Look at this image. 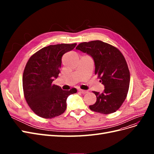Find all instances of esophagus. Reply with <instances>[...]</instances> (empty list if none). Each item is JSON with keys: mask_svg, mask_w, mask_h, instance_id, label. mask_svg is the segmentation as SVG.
I'll use <instances>...</instances> for the list:
<instances>
[{"mask_svg": "<svg viewBox=\"0 0 154 154\" xmlns=\"http://www.w3.org/2000/svg\"><path fill=\"white\" fill-rule=\"evenodd\" d=\"M79 91H80L81 93H82V94H86V93L88 92L87 91H85V90H82V89H79Z\"/></svg>", "mask_w": 154, "mask_h": 154, "instance_id": "1", "label": "esophagus"}]
</instances>
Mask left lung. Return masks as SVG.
Instances as JSON below:
<instances>
[{
  "instance_id": "8db88e82",
  "label": "left lung",
  "mask_w": 154,
  "mask_h": 154,
  "mask_svg": "<svg viewBox=\"0 0 154 154\" xmlns=\"http://www.w3.org/2000/svg\"><path fill=\"white\" fill-rule=\"evenodd\" d=\"M76 49L92 58L95 74L105 87L101 94L93 91L97 100L89 106L90 109L104 114L114 112L124 102L130 85V72L123 55L116 48L100 40L81 43Z\"/></svg>"
}]
</instances>
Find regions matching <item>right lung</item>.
Wrapping results in <instances>:
<instances>
[{
	"instance_id": "add662e5",
	"label": "right lung",
	"mask_w": 154,
	"mask_h": 154,
	"mask_svg": "<svg viewBox=\"0 0 154 154\" xmlns=\"http://www.w3.org/2000/svg\"><path fill=\"white\" fill-rule=\"evenodd\" d=\"M76 45L47 46L32 55L26 64L22 76L24 97L31 110L41 118L50 119L63 114L68 96L77 92L75 88L63 91L53 83L60 72L62 56Z\"/></svg>"
}]
</instances>
